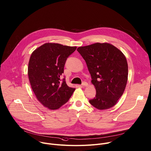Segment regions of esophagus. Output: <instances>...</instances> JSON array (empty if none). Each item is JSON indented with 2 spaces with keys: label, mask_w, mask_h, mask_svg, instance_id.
I'll return each instance as SVG.
<instances>
[{
  "label": "esophagus",
  "mask_w": 151,
  "mask_h": 151,
  "mask_svg": "<svg viewBox=\"0 0 151 151\" xmlns=\"http://www.w3.org/2000/svg\"><path fill=\"white\" fill-rule=\"evenodd\" d=\"M87 85H88V83L87 82H83L81 86V87H87Z\"/></svg>",
  "instance_id": "1"
}]
</instances>
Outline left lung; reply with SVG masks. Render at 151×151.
I'll use <instances>...</instances> for the list:
<instances>
[{"mask_svg": "<svg viewBox=\"0 0 151 151\" xmlns=\"http://www.w3.org/2000/svg\"><path fill=\"white\" fill-rule=\"evenodd\" d=\"M87 63L96 95L89 100L99 110L109 109L122 96L128 79V64L123 53L107 43L79 47Z\"/></svg>", "mask_w": 151, "mask_h": 151, "instance_id": "obj_1", "label": "left lung"}]
</instances>
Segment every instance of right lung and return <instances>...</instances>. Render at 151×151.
Masks as SVG:
<instances>
[{"label": "right lung", "instance_id": "obj_1", "mask_svg": "<svg viewBox=\"0 0 151 151\" xmlns=\"http://www.w3.org/2000/svg\"><path fill=\"white\" fill-rule=\"evenodd\" d=\"M76 49V47L47 43L30 56L28 76L32 88L37 100L50 109L60 108L75 90L69 87L65 78H60L68 58Z\"/></svg>", "mask_w": 151, "mask_h": 151}]
</instances>
